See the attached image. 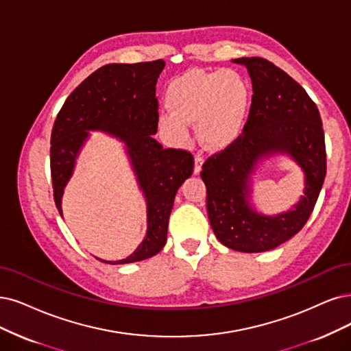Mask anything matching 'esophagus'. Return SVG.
<instances>
[{
	"label": "esophagus",
	"instance_id": "esophagus-1",
	"mask_svg": "<svg viewBox=\"0 0 351 351\" xmlns=\"http://www.w3.org/2000/svg\"><path fill=\"white\" fill-rule=\"evenodd\" d=\"M202 163H204V158H202V154H197V156H195V166H193V173L198 175V173L201 172V169H202Z\"/></svg>",
	"mask_w": 351,
	"mask_h": 351
}]
</instances>
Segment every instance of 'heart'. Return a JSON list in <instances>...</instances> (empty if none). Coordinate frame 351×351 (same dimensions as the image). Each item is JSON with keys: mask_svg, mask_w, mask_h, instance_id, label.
Masks as SVG:
<instances>
[{"mask_svg": "<svg viewBox=\"0 0 351 351\" xmlns=\"http://www.w3.org/2000/svg\"><path fill=\"white\" fill-rule=\"evenodd\" d=\"M167 107L160 125L169 134L184 140L188 123H198L201 138L211 147H223L241 133L250 108V89L232 69L214 72L189 71L167 88Z\"/></svg>", "mask_w": 351, "mask_h": 351, "instance_id": "obj_1", "label": "heart"}]
</instances>
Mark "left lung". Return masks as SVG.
Masks as SVG:
<instances>
[{
    "label": "left lung",
    "mask_w": 351,
    "mask_h": 351,
    "mask_svg": "<svg viewBox=\"0 0 351 351\" xmlns=\"http://www.w3.org/2000/svg\"><path fill=\"white\" fill-rule=\"evenodd\" d=\"M253 85L243 133L202 165L206 211L215 237L228 249L261 253L292 239L313 214L327 172L319 111L306 90L263 58H240ZM289 154L306 175L304 197L291 212L274 217L250 204V175L271 154Z\"/></svg>",
    "instance_id": "1"
}]
</instances>
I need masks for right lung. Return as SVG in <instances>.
<instances>
[{
  "label": "right lung",
  "mask_w": 351,
  "mask_h": 351,
  "mask_svg": "<svg viewBox=\"0 0 351 351\" xmlns=\"http://www.w3.org/2000/svg\"><path fill=\"white\" fill-rule=\"evenodd\" d=\"M165 62L110 63L75 88L60 108L50 137V173L55 204L62 215V195L89 130H99L125 143V150L147 202V232L124 265L158 254L166 244L175 195L193 172V156L182 149H163L158 132L156 82Z\"/></svg>",
  "instance_id": "obj_1"
}]
</instances>
